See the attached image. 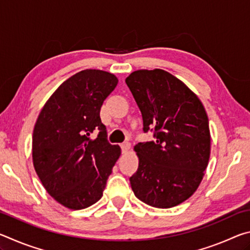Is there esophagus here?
Returning <instances> with one entry per match:
<instances>
[{
    "label": "esophagus",
    "instance_id": "esophagus-1",
    "mask_svg": "<svg viewBox=\"0 0 250 250\" xmlns=\"http://www.w3.org/2000/svg\"><path fill=\"white\" fill-rule=\"evenodd\" d=\"M120 146H121L122 152H124V153H125V152L129 151V149L131 147V145H130L129 142H125V143H121Z\"/></svg>",
    "mask_w": 250,
    "mask_h": 250
}]
</instances>
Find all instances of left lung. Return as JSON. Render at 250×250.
<instances>
[{"label": "left lung", "mask_w": 250, "mask_h": 250, "mask_svg": "<svg viewBox=\"0 0 250 250\" xmlns=\"http://www.w3.org/2000/svg\"><path fill=\"white\" fill-rule=\"evenodd\" d=\"M125 83L142 113L143 131L154 141L134 146L138 171L130 177L134 195L146 204L170 208L191 197L210 154L205 108L198 97L163 69L135 70Z\"/></svg>", "instance_id": "1"}]
</instances>
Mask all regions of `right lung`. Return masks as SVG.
Masks as SVG:
<instances>
[{
  "instance_id": "right-lung-1",
  "label": "right lung",
  "mask_w": 250,
  "mask_h": 250,
  "mask_svg": "<svg viewBox=\"0 0 250 250\" xmlns=\"http://www.w3.org/2000/svg\"><path fill=\"white\" fill-rule=\"evenodd\" d=\"M118 78L84 69L62 83L41 110L33 131V164L46 191L59 204L83 209L98 202L121 154L110 145L100 108ZM99 131L96 139L90 134Z\"/></svg>"
}]
</instances>
